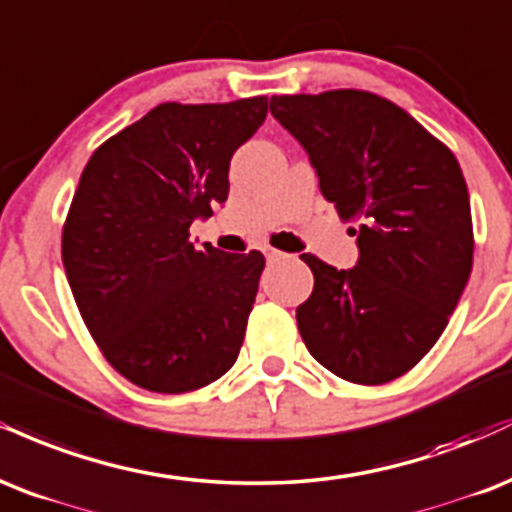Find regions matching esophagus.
Masks as SVG:
<instances>
[{
    "label": "esophagus",
    "instance_id": "esophagus-1",
    "mask_svg": "<svg viewBox=\"0 0 512 512\" xmlns=\"http://www.w3.org/2000/svg\"><path fill=\"white\" fill-rule=\"evenodd\" d=\"M263 254H266V258L270 263H275V261H280V258H285L287 254H282V251H278V249H273V246H266V249H263Z\"/></svg>",
    "mask_w": 512,
    "mask_h": 512
}]
</instances>
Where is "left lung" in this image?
Here are the masks:
<instances>
[{
    "mask_svg": "<svg viewBox=\"0 0 512 512\" xmlns=\"http://www.w3.org/2000/svg\"><path fill=\"white\" fill-rule=\"evenodd\" d=\"M326 201L359 220V261L302 254L314 292L297 306L306 350L335 376L381 386L412 369L448 326L472 273L470 194L455 155L402 107L366 90L273 95Z\"/></svg>",
    "mask_w": 512,
    "mask_h": 512,
    "instance_id": "left-lung-1",
    "label": "left lung"
}]
</instances>
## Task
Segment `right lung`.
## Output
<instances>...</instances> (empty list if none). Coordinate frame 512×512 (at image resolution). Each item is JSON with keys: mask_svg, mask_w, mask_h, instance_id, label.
Instances as JSON below:
<instances>
[{"mask_svg": "<svg viewBox=\"0 0 512 512\" xmlns=\"http://www.w3.org/2000/svg\"><path fill=\"white\" fill-rule=\"evenodd\" d=\"M268 98L162 102L90 155L62 232V261L93 340L153 393H189L237 362L266 258L196 249L189 227L227 201L230 160Z\"/></svg>", "mask_w": 512, "mask_h": 512, "instance_id": "1", "label": "right lung"}]
</instances>
